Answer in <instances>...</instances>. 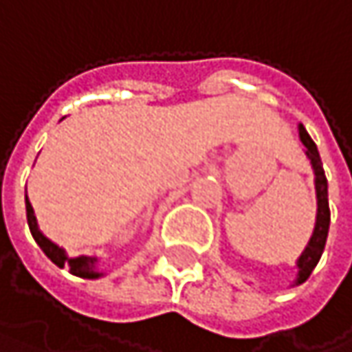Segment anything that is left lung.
<instances>
[{
    "mask_svg": "<svg viewBox=\"0 0 352 352\" xmlns=\"http://www.w3.org/2000/svg\"><path fill=\"white\" fill-rule=\"evenodd\" d=\"M300 140L306 146V157L310 159L312 171H314V185H316V224H314V232L310 236V243L306 245L304 252L300 254V258L296 261L298 267V277L294 281V285H302L310 273L314 271L318 265L324 246H326V239H328V228H330V208H328V181L324 175V167L320 161V153L314 140L310 138V134L306 132V128L300 124Z\"/></svg>",
    "mask_w": 352,
    "mask_h": 352,
    "instance_id": "obj_1",
    "label": "left lung"
}]
</instances>
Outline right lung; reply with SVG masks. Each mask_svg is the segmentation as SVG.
Instances as JSON below:
<instances>
[{"mask_svg":"<svg viewBox=\"0 0 352 352\" xmlns=\"http://www.w3.org/2000/svg\"><path fill=\"white\" fill-rule=\"evenodd\" d=\"M26 218H28V228L34 236L36 245L42 248V252L56 265V267H69V271L77 277H83V279H98L102 277L104 273L98 269V263L100 258L98 256H87V254H81V256H69L65 252V248H60L58 245H54L50 239H46L40 228H38V222H36L34 210H32V204L28 201V195H26Z\"/></svg>","mask_w":352,"mask_h":352,"instance_id":"add662e5","label":"right lung"}]
</instances>
